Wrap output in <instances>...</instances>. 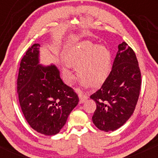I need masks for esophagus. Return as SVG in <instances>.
<instances>
[{
  "label": "esophagus",
  "instance_id": "1",
  "mask_svg": "<svg viewBox=\"0 0 158 158\" xmlns=\"http://www.w3.org/2000/svg\"><path fill=\"white\" fill-rule=\"evenodd\" d=\"M77 93H78V94H79V100H80L81 103L85 102V101L88 99V97H87L86 95H85V94H83V93L80 90H77Z\"/></svg>",
  "mask_w": 158,
  "mask_h": 158
}]
</instances>
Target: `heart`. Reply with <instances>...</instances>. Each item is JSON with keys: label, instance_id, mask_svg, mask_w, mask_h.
<instances>
[{"label": "heart", "instance_id": "heart-1", "mask_svg": "<svg viewBox=\"0 0 158 158\" xmlns=\"http://www.w3.org/2000/svg\"><path fill=\"white\" fill-rule=\"evenodd\" d=\"M64 59L69 66L77 68L79 79L88 86L100 85L109 73V50L90 41H82L70 48L64 52ZM63 74L68 81H71L73 75L66 67L63 68Z\"/></svg>", "mask_w": 158, "mask_h": 158}]
</instances>
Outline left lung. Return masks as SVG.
I'll list each match as a JSON object with an SVG mask.
<instances>
[{
  "instance_id": "left-lung-1",
  "label": "left lung",
  "mask_w": 158,
  "mask_h": 158,
  "mask_svg": "<svg viewBox=\"0 0 158 158\" xmlns=\"http://www.w3.org/2000/svg\"><path fill=\"white\" fill-rule=\"evenodd\" d=\"M141 73L134 50L119 44L112 70L102 87L92 94L97 109L92 117L99 130L115 131L131 117L138 100Z\"/></svg>"
}]
</instances>
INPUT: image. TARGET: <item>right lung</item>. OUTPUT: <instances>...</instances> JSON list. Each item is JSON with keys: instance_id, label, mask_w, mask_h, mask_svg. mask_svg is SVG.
<instances>
[{"instance_id": "add662e5", "label": "right lung", "mask_w": 158, "mask_h": 158, "mask_svg": "<svg viewBox=\"0 0 158 158\" xmlns=\"http://www.w3.org/2000/svg\"><path fill=\"white\" fill-rule=\"evenodd\" d=\"M39 44H34L20 64L17 91L21 110L39 133L55 135L79 102L73 88L65 85L55 65L39 64Z\"/></svg>"}]
</instances>
